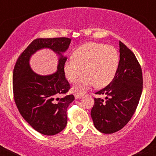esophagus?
<instances>
[{"instance_id":"1","label":"esophagus","mask_w":156,"mask_h":156,"mask_svg":"<svg viewBox=\"0 0 156 156\" xmlns=\"http://www.w3.org/2000/svg\"><path fill=\"white\" fill-rule=\"evenodd\" d=\"M83 95H81V94H75V99H78V98H81L83 97Z\"/></svg>"}]
</instances>
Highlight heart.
Listing matches in <instances>:
<instances>
[{
  "instance_id": "1",
  "label": "heart",
  "mask_w": 156,
  "mask_h": 156,
  "mask_svg": "<svg viewBox=\"0 0 156 156\" xmlns=\"http://www.w3.org/2000/svg\"><path fill=\"white\" fill-rule=\"evenodd\" d=\"M72 57L65 61L64 72L70 82H75L84 73L73 87L78 93L86 92L95 84L98 87L107 86L115 75L120 59L113 46L97 42L82 44Z\"/></svg>"
}]
</instances>
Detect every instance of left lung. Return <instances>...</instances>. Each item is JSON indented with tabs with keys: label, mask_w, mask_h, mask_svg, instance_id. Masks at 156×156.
<instances>
[{
	"label": "left lung",
	"mask_w": 156,
	"mask_h": 156,
	"mask_svg": "<svg viewBox=\"0 0 156 156\" xmlns=\"http://www.w3.org/2000/svg\"><path fill=\"white\" fill-rule=\"evenodd\" d=\"M119 67L112 81L95 94L106 95V101L94 98L91 110L94 126L101 133L111 134L122 129L138 107L142 89V70L136 55L119 41Z\"/></svg>",
	"instance_id": "obj_1"
}]
</instances>
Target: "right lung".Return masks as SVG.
Segmentation results:
<instances>
[{
  "label": "right lung",
  "instance_id": "obj_1",
  "mask_svg": "<svg viewBox=\"0 0 156 156\" xmlns=\"http://www.w3.org/2000/svg\"><path fill=\"white\" fill-rule=\"evenodd\" d=\"M70 43L68 37L35 39L20 55L13 70V94L18 111L34 129L45 136L58 134L66 127L67 107L75 100L73 95L58 97L70 89L64 72L67 58L62 55ZM44 48L59 55L58 70L52 75L37 74L29 66L30 56Z\"/></svg>",
  "mask_w": 156,
  "mask_h": 156
}]
</instances>
